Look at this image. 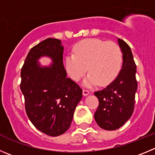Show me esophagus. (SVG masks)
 Instances as JSON below:
<instances>
[{"instance_id": "esophagus-1", "label": "esophagus", "mask_w": 155, "mask_h": 155, "mask_svg": "<svg viewBox=\"0 0 155 155\" xmlns=\"http://www.w3.org/2000/svg\"><path fill=\"white\" fill-rule=\"evenodd\" d=\"M82 94H83L84 96H87L89 94V91L87 90V89H83V90H82Z\"/></svg>"}]
</instances>
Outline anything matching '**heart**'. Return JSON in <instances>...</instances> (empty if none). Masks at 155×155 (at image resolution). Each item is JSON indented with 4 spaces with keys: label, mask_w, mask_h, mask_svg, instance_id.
Returning <instances> with one entry per match:
<instances>
[{
    "label": "heart",
    "mask_w": 155,
    "mask_h": 155,
    "mask_svg": "<svg viewBox=\"0 0 155 155\" xmlns=\"http://www.w3.org/2000/svg\"><path fill=\"white\" fill-rule=\"evenodd\" d=\"M122 63V53L117 43L99 39H87L78 43L73 54L65 59L67 74L73 81H79L86 69L89 75L83 81L85 86L110 83L118 75ZM87 69H86V67Z\"/></svg>",
    "instance_id": "1"
}]
</instances>
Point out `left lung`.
<instances>
[{"label": "left lung", "instance_id": "left-lung-1", "mask_svg": "<svg viewBox=\"0 0 155 155\" xmlns=\"http://www.w3.org/2000/svg\"><path fill=\"white\" fill-rule=\"evenodd\" d=\"M118 43L123 59L119 73L107 87L94 92L99 102L94 118L100 128L108 131L118 129L131 118L138 87L131 48L121 39Z\"/></svg>", "mask_w": 155, "mask_h": 155}]
</instances>
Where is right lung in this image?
<instances>
[{"mask_svg":"<svg viewBox=\"0 0 155 155\" xmlns=\"http://www.w3.org/2000/svg\"><path fill=\"white\" fill-rule=\"evenodd\" d=\"M61 40L48 38L30 50L21 69V89L26 112L41 132L56 137L69 129L82 90L66 77ZM48 57L52 63L43 66L38 60Z\"/></svg>","mask_w":155,"mask_h":155,"instance_id":"add662e5","label":"right lung"}]
</instances>
